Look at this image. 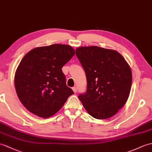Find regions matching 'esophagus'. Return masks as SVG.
<instances>
[{
    "label": "esophagus",
    "instance_id": "esophagus-1",
    "mask_svg": "<svg viewBox=\"0 0 152 152\" xmlns=\"http://www.w3.org/2000/svg\"><path fill=\"white\" fill-rule=\"evenodd\" d=\"M72 90H73V91H74V93H76L77 92V88H76V87H72Z\"/></svg>",
    "mask_w": 152,
    "mask_h": 152
}]
</instances>
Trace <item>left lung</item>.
<instances>
[{"label": "left lung", "instance_id": "obj_1", "mask_svg": "<svg viewBox=\"0 0 152 152\" xmlns=\"http://www.w3.org/2000/svg\"><path fill=\"white\" fill-rule=\"evenodd\" d=\"M76 55L87 78V91L80 100L93 117H111L128 99L132 83L128 63L118 52L96 46L77 48Z\"/></svg>", "mask_w": 152, "mask_h": 152}]
</instances>
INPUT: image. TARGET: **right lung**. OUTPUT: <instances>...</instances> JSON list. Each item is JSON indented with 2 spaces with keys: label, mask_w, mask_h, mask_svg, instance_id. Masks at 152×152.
I'll return each mask as SVG.
<instances>
[{
  "label": "right lung",
  "mask_w": 152,
  "mask_h": 152,
  "mask_svg": "<svg viewBox=\"0 0 152 152\" xmlns=\"http://www.w3.org/2000/svg\"><path fill=\"white\" fill-rule=\"evenodd\" d=\"M75 54L69 45L54 44L35 48L24 56L14 82L19 99L30 112L50 117L74 94L61 69Z\"/></svg>",
  "instance_id": "1"
}]
</instances>
